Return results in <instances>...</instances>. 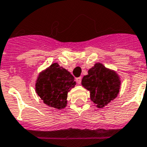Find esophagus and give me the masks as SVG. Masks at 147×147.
<instances>
[{
	"label": "esophagus",
	"mask_w": 147,
	"mask_h": 147,
	"mask_svg": "<svg viewBox=\"0 0 147 147\" xmlns=\"http://www.w3.org/2000/svg\"><path fill=\"white\" fill-rule=\"evenodd\" d=\"M76 81L77 82V84H81V82H82V77H78V78H76Z\"/></svg>",
	"instance_id": "esophagus-1"
}]
</instances>
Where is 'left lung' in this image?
<instances>
[{
	"label": "left lung",
	"instance_id": "obj_1",
	"mask_svg": "<svg viewBox=\"0 0 147 147\" xmlns=\"http://www.w3.org/2000/svg\"><path fill=\"white\" fill-rule=\"evenodd\" d=\"M82 85L90 92V99L96 107L103 108L119 93L121 79L116 71L102 63H96L82 79Z\"/></svg>",
	"mask_w": 147,
	"mask_h": 147
}]
</instances>
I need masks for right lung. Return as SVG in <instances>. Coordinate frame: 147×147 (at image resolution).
<instances>
[{
	"instance_id": "1",
	"label": "right lung",
	"mask_w": 147,
	"mask_h": 147,
	"mask_svg": "<svg viewBox=\"0 0 147 147\" xmlns=\"http://www.w3.org/2000/svg\"><path fill=\"white\" fill-rule=\"evenodd\" d=\"M74 79L68 70L54 62L38 74L35 92L45 105L61 109L67 106L68 92L76 85Z\"/></svg>"
}]
</instances>
